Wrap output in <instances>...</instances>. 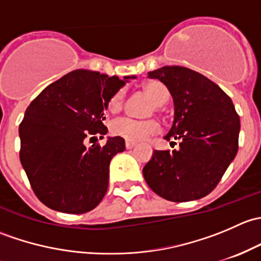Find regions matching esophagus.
I'll return each instance as SVG.
<instances>
[{
	"instance_id": "esophagus-1",
	"label": "esophagus",
	"mask_w": 261,
	"mask_h": 261,
	"mask_svg": "<svg viewBox=\"0 0 261 261\" xmlns=\"http://www.w3.org/2000/svg\"><path fill=\"white\" fill-rule=\"evenodd\" d=\"M136 144H138L136 141H128L127 140L125 143V146H126V149H133L134 146H136Z\"/></svg>"
}]
</instances>
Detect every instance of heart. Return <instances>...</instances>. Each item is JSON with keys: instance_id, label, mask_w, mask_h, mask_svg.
I'll return each mask as SVG.
<instances>
[{"instance_id": "heart-1", "label": "heart", "mask_w": 261, "mask_h": 261, "mask_svg": "<svg viewBox=\"0 0 261 261\" xmlns=\"http://www.w3.org/2000/svg\"><path fill=\"white\" fill-rule=\"evenodd\" d=\"M143 91L154 102L155 111H160V106L164 105L168 99V91L164 84L158 81H147L143 84ZM125 101V92L123 89H117L114 94L107 99V109L116 114L120 112L123 107ZM160 130V125L154 118L147 120H135L130 117L117 118L111 123V134L117 138H122L128 141H140L147 136L154 135Z\"/></svg>"}]
</instances>
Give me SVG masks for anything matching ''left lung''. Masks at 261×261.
I'll return each mask as SVG.
<instances>
[{
    "instance_id": "left-lung-1",
    "label": "left lung",
    "mask_w": 261,
    "mask_h": 261,
    "mask_svg": "<svg viewBox=\"0 0 261 261\" xmlns=\"http://www.w3.org/2000/svg\"><path fill=\"white\" fill-rule=\"evenodd\" d=\"M147 74L172 94L174 121L165 139L178 140L179 147L155 150L144 178L168 201L202 198L216 188L238 154L240 117L230 97L198 72L167 65Z\"/></svg>"
}]
</instances>
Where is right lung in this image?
I'll return each mask as SVG.
<instances>
[{
  "mask_svg": "<svg viewBox=\"0 0 261 261\" xmlns=\"http://www.w3.org/2000/svg\"><path fill=\"white\" fill-rule=\"evenodd\" d=\"M125 81L73 70L49 84L26 109L18 127L20 160L34 193L49 208L86 213L106 194L110 162L125 150V140L116 136L91 147L84 143L107 134V99Z\"/></svg>",
  "mask_w": 261,
  "mask_h": 261,
  "instance_id": "right-lung-1",
  "label": "right lung"
}]
</instances>
